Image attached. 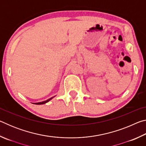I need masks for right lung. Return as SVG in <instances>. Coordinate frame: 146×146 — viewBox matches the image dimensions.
Instances as JSON below:
<instances>
[{"instance_id":"1","label":"right lung","mask_w":146,"mask_h":146,"mask_svg":"<svg viewBox=\"0 0 146 146\" xmlns=\"http://www.w3.org/2000/svg\"><path fill=\"white\" fill-rule=\"evenodd\" d=\"M53 97H51L50 98H49V99H48L47 100H45V101H43V102H38V103H35V104H37V105H40V104H46L48 102H49V100L52 99Z\"/></svg>"}]
</instances>
